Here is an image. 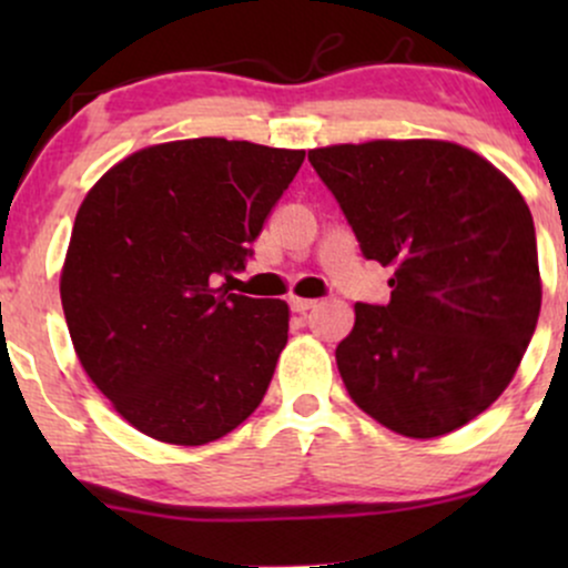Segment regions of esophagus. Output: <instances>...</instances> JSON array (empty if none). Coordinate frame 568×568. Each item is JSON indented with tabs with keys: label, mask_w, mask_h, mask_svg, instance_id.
Here are the masks:
<instances>
[{
	"label": "esophagus",
	"mask_w": 568,
	"mask_h": 568,
	"mask_svg": "<svg viewBox=\"0 0 568 568\" xmlns=\"http://www.w3.org/2000/svg\"><path fill=\"white\" fill-rule=\"evenodd\" d=\"M317 302L315 298H302V296H293L291 298V310L293 312H306V310H312V306H315Z\"/></svg>",
	"instance_id": "obj_1"
}]
</instances>
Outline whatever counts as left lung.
Listing matches in <instances>:
<instances>
[{
	"label": "left lung",
	"mask_w": 568,
	"mask_h": 568,
	"mask_svg": "<svg viewBox=\"0 0 568 568\" xmlns=\"http://www.w3.org/2000/svg\"><path fill=\"white\" fill-rule=\"evenodd\" d=\"M366 258L393 266L389 302L355 304L336 347L352 400L406 438H438L513 382L542 306L526 200L491 162L452 141L312 149Z\"/></svg>",
	"instance_id": "left-lung-1"
}]
</instances>
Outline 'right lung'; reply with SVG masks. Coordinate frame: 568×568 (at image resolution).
<instances>
[{
  "label": "right lung",
  "mask_w": 568,
  "mask_h": 568,
  "mask_svg": "<svg viewBox=\"0 0 568 568\" xmlns=\"http://www.w3.org/2000/svg\"><path fill=\"white\" fill-rule=\"evenodd\" d=\"M304 162L251 141L154 143L109 168L77 211L61 304L90 382L149 438L205 446L258 408L288 304L216 288Z\"/></svg>",
  "instance_id": "add662e5"
}]
</instances>
